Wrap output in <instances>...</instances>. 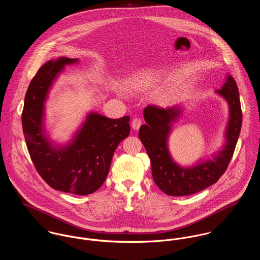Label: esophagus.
Returning a JSON list of instances; mask_svg holds the SVG:
<instances>
[{"label":"esophagus","mask_w":260,"mask_h":260,"mask_svg":"<svg viewBox=\"0 0 260 260\" xmlns=\"http://www.w3.org/2000/svg\"><path fill=\"white\" fill-rule=\"evenodd\" d=\"M141 124H142V120H141L140 118H134V119L132 120V123H131L132 128H133L134 130H138V129L140 128Z\"/></svg>","instance_id":"34e87169"}]
</instances>
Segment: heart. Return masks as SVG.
<instances>
[{
    "label": "heart",
    "mask_w": 260,
    "mask_h": 260,
    "mask_svg": "<svg viewBox=\"0 0 260 260\" xmlns=\"http://www.w3.org/2000/svg\"><path fill=\"white\" fill-rule=\"evenodd\" d=\"M158 77L157 75L149 72H143L140 74L136 75L130 84V87L133 91L137 92H142L146 91L155 86V84L158 82ZM161 100H167L169 98V93L168 92H162L159 96Z\"/></svg>",
    "instance_id": "obj_1"
}]
</instances>
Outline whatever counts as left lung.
<instances>
[{"mask_svg":"<svg viewBox=\"0 0 260 260\" xmlns=\"http://www.w3.org/2000/svg\"><path fill=\"white\" fill-rule=\"evenodd\" d=\"M216 93L229 106V121L225 131V145L221 151L204 162L192 167H181L171 157L168 150V136L172 123L180 116L179 107L159 108L148 105L144 109L146 124L139 129V138L151 161L153 180L161 191L170 196H186L197 193L218 181L233 156L242 123V111L238 87L228 75L221 89Z\"/></svg>","mask_w":260,"mask_h":260,"instance_id":"1","label":"left lung"}]
</instances>
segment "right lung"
Instances as JSON below:
<instances>
[{
	"label": "right lung",
	"instance_id": "right-lung-1",
	"mask_svg": "<svg viewBox=\"0 0 260 260\" xmlns=\"http://www.w3.org/2000/svg\"><path fill=\"white\" fill-rule=\"evenodd\" d=\"M77 62L59 57L38 70L25 96L22 125L29 154L45 182L55 190L88 195L104 183L115 150L130 133V117L110 119L92 112L70 144L52 145L43 122L47 95L64 67Z\"/></svg>",
	"mask_w": 260,
	"mask_h": 260
}]
</instances>
